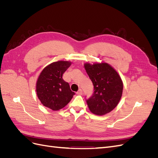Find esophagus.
Segmentation results:
<instances>
[{"instance_id": "34e87169", "label": "esophagus", "mask_w": 158, "mask_h": 158, "mask_svg": "<svg viewBox=\"0 0 158 158\" xmlns=\"http://www.w3.org/2000/svg\"><path fill=\"white\" fill-rule=\"evenodd\" d=\"M76 94L77 95H82V90L81 89H80L77 92H76Z\"/></svg>"}]
</instances>
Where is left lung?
<instances>
[{"label": "left lung", "instance_id": "left-lung-1", "mask_svg": "<svg viewBox=\"0 0 158 158\" xmlns=\"http://www.w3.org/2000/svg\"><path fill=\"white\" fill-rule=\"evenodd\" d=\"M94 92L86 102L89 109L97 115H103L116 107L121 98L122 80L117 72L106 63L84 64Z\"/></svg>", "mask_w": 158, "mask_h": 158}]
</instances>
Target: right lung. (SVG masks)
<instances>
[{
	"instance_id": "add662e5",
	"label": "right lung",
	"mask_w": 158,
	"mask_h": 158,
	"mask_svg": "<svg viewBox=\"0 0 158 158\" xmlns=\"http://www.w3.org/2000/svg\"><path fill=\"white\" fill-rule=\"evenodd\" d=\"M71 65V62H54L42 70L36 83L37 97L44 106L53 111L63 108L75 94L72 92L63 74Z\"/></svg>"
}]
</instances>
